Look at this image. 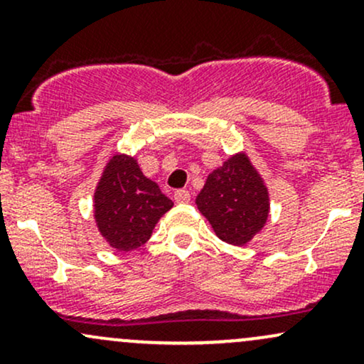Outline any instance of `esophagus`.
<instances>
[{"label":"esophagus","mask_w":364,"mask_h":364,"mask_svg":"<svg viewBox=\"0 0 364 364\" xmlns=\"http://www.w3.org/2000/svg\"><path fill=\"white\" fill-rule=\"evenodd\" d=\"M174 202H176V203H188V202H190V191H188V190H176V191H174Z\"/></svg>","instance_id":"obj_1"}]
</instances>
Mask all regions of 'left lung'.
Segmentation results:
<instances>
[{
	"label": "left lung",
	"instance_id": "obj_1",
	"mask_svg": "<svg viewBox=\"0 0 364 364\" xmlns=\"http://www.w3.org/2000/svg\"><path fill=\"white\" fill-rule=\"evenodd\" d=\"M195 203L217 237L235 246L248 245L270 215L269 188L245 150L208 174Z\"/></svg>",
	"mask_w": 364,
	"mask_h": 364
}]
</instances>
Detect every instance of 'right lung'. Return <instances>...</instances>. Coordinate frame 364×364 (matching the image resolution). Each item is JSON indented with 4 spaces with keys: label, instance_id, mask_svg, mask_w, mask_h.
Segmentation results:
<instances>
[{
    "label": "right lung",
    "instance_id": "right-lung-1",
    "mask_svg": "<svg viewBox=\"0 0 364 364\" xmlns=\"http://www.w3.org/2000/svg\"><path fill=\"white\" fill-rule=\"evenodd\" d=\"M94 220L107 246L118 252L140 248L173 200L141 173L135 156L112 154L94 188Z\"/></svg>",
    "mask_w": 364,
    "mask_h": 364
}]
</instances>
